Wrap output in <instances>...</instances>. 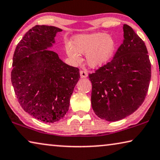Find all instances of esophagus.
<instances>
[{
  "label": "esophagus",
  "mask_w": 160,
  "mask_h": 160,
  "mask_svg": "<svg viewBox=\"0 0 160 160\" xmlns=\"http://www.w3.org/2000/svg\"><path fill=\"white\" fill-rule=\"evenodd\" d=\"M80 76H81V78H87L88 76V73L87 71H80Z\"/></svg>",
  "instance_id": "obj_1"
}]
</instances>
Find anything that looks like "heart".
<instances>
[{
    "label": "heart",
    "mask_w": 160,
    "mask_h": 160,
    "mask_svg": "<svg viewBox=\"0 0 160 160\" xmlns=\"http://www.w3.org/2000/svg\"><path fill=\"white\" fill-rule=\"evenodd\" d=\"M116 42L105 33L78 34L73 37L72 44L65 45L68 56L74 62H80V54L87 55V62L92 68L107 64L114 54Z\"/></svg>",
    "instance_id": "1"
}]
</instances>
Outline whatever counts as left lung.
Returning <instances> with one entry per match:
<instances>
[{
	"label": "left lung",
	"instance_id": "8db88e82",
	"mask_svg": "<svg viewBox=\"0 0 160 160\" xmlns=\"http://www.w3.org/2000/svg\"><path fill=\"white\" fill-rule=\"evenodd\" d=\"M123 42L112 61L90 73L92 107L107 121L123 119L142 105L151 79V63L145 43L123 25Z\"/></svg>",
	"mask_w": 160,
	"mask_h": 160
}]
</instances>
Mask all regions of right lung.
I'll return each instance as SVG.
<instances>
[{
  "mask_svg": "<svg viewBox=\"0 0 160 160\" xmlns=\"http://www.w3.org/2000/svg\"><path fill=\"white\" fill-rule=\"evenodd\" d=\"M52 26L36 25L23 37L13 57L11 83L25 112L45 122H55L68 112L79 69L68 66L50 48L57 32Z\"/></svg>",
  "mask_w": 160,
  "mask_h": 160,
  "instance_id": "right-lung-1",
  "label": "right lung"
}]
</instances>
